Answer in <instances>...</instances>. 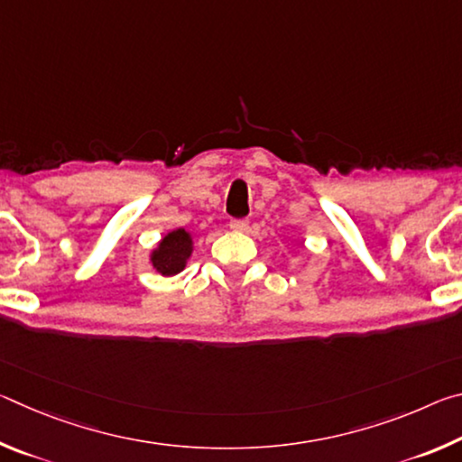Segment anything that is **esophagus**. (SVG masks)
I'll list each match as a JSON object with an SVG mask.
<instances>
[{"mask_svg": "<svg viewBox=\"0 0 462 462\" xmlns=\"http://www.w3.org/2000/svg\"><path fill=\"white\" fill-rule=\"evenodd\" d=\"M230 228L234 232H245L248 228V220H245V217H236V220H230Z\"/></svg>", "mask_w": 462, "mask_h": 462, "instance_id": "34e87169", "label": "esophagus"}]
</instances>
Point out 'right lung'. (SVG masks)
Instances as JSON below:
<instances>
[{
	"label": "right lung",
	"instance_id": "1",
	"mask_svg": "<svg viewBox=\"0 0 462 462\" xmlns=\"http://www.w3.org/2000/svg\"><path fill=\"white\" fill-rule=\"evenodd\" d=\"M191 254V236L185 230L169 232L165 238L161 240L159 248L154 250L151 261L152 267L161 273V275H177L179 271L185 269V261Z\"/></svg>",
	"mask_w": 462,
	"mask_h": 462
}]
</instances>
